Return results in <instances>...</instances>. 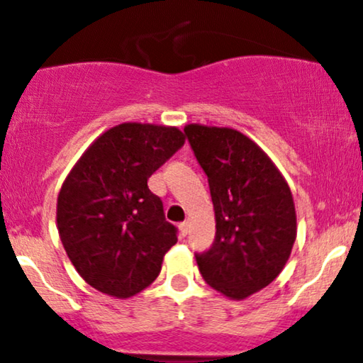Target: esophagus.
I'll return each instance as SVG.
<instances>
[{"instance_id":"34e87169","label":"esophagus","mask_w":363,"mask_h":363,"mask_svg":"<svg viewBox=\"0 0 363 363\" xmlns=\"http://www.w3.org/2000/svg\"><path fill=\"white\" fill-rule=\"evenodd\" d=\"M179 232H181L182 237H186L187 232H189V222H182L179 225Z\"/></svg>"}]
</instances>
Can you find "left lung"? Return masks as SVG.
Masks as SVG:
<instances>
[{
    "label": "left lung",
    "instance_id": "obj_1",
    "mask_svg": "<svg viewBox=\"0 0 363 363\" xmlns=\"http://www.w3.org/2000/svg\"><path fill=\"white\" fill-rule=\"evenodd\" d=\"M184 133L208 176L216 234L196 254L208 285L232 301L268 286L289 261L297 215L285 177L251 138L232 128L187 124Z\"/></svg>",
    "mask_w": 363,
    "mask_h": 363
}]
</instances>
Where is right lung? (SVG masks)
I'll return each mask as SVG.
<instances>
[{"instance_id": "obj_1", "label": "right lung", "mask_w": 363, "mask_h": 363, "mask_svg": "<svg viewBox=\"0 0 363 363\" xmlns=\"http://www.w3.org/2000/svg\"><path fill=\"white\" fill-rule=\"evenodd\" d=\"M174 126L123 123L74 164L57 196V230L90 286L128 298L155 281L177 228L165 220L148 179L184 145Z\"/></svg>"}]
</instances>
